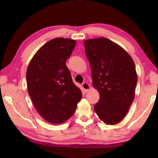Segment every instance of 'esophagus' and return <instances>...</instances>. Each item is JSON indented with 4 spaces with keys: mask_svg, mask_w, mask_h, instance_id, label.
<instances>
[{
    "mask_svg": "<svg viewBox=\"0 0 158 158\" xmlns=\"http://www.w3.org/2000/svg\"><path fill=\"white\" fill-rule=\"evenodd\" d=\"M82 88H83V89H84V91L85 92H88L89 90V89H90V85L88 84V83H86V82H84L82 84Z\"/></svg>",
    "mask_w": 158,
    "mask_h": 158,
    "instance_id": "1",
    "label": "esophagus"
}]
</instances>
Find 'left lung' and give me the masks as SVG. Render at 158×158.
I'll use <instances>...</instances> for the list:
<instances>
[{
    "label": "left lung",
    "instance_id": "8db88e82",
    "mask_svg": "<svg viewBox=\"0 0 158 158\" xmlns=\"http://www.w3.org/2000/svg\"><path fill=\"white\" fill-rule=\"evenodd\" d=\"M84 45L93 85L100 94L94 108L100 119L114 125L124 118L135 98V62L122 48L105 37L86 40Z\"/></svg>",
    "mask_w": 158,
    "mask_h": 158
}]
</instances>
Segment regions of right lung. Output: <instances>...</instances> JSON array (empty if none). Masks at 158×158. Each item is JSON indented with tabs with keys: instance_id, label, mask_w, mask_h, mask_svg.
I'll use <instances>...</instances> for the list:
<instances>
[{
	"instance_id": "right-lung-1",
	"label": "right lung",
	"mask_w": 158,
	"mask_h": 158,
	"mask_svg": "<svg viewBox=\"0 0 158 158\" xmlns=\"http://www.w3.org/2000/svg\"><path fill=\"white\" fill-rule=\"evenodd\" d=\"M75 45V40L53 39L35 53L28 66V94L38 113L49 123L69 119L81 99V91L66 65Z\"/></svg>"
}]
</instances>
